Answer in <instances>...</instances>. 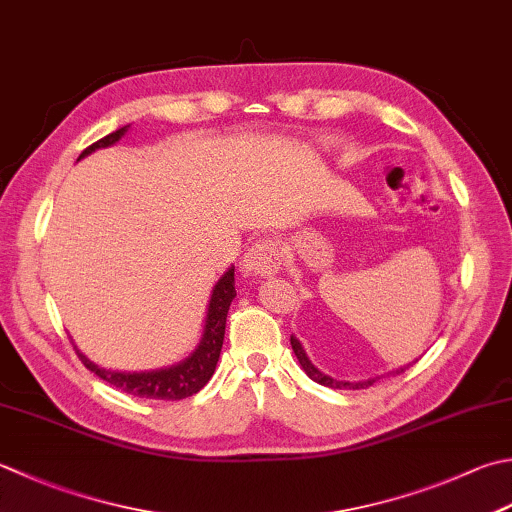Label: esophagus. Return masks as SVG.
Masks as SVG:
<instances>
[{
  "label": "esophagus",
  "instance_id": "34e87169",
  "mask_svg": "<svg viewBox=\"0 0 512 512\" xmlns=\"http://www.w3.org/2000/svg\"><path fill=\"white\" fill-rule=\"evenodd\" d=\"M279 264H282L279 246L273 239H259V242L246 250L242 262H239V268H242L244 275L250 277H268L277 273Z\"/></svg>",
  "mask_w": 512,
  "mask_h": 512
}]
</instances>
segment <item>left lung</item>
<instances>
[{
    "label": "left lung",
    "instance_id": "left-lung-1",
    "mask_svg": "<svg viewBox=\"0 0 512 512\" xmlns=\"http://www.w3.org/2000/svg\"><path fill=\"white\" fill-rule=\"evenodd\" d=\"M290 346H293V350H295V355H297V359H299V364H302V368H304V373L313 379V382H317V384H322V386H328V388H337V390H359V388H368V386H373L375 382H379V379L382 377H368V379H362V382H346V379H333L330 375H326V373H322V370H319L313 362H310L308 359V355H306V350H304V346L299 344V339L295 337V335H290ZM417 362V359H415ZM410 366V364H408ZM408 366H399V368H395V370H390V373H386V375H399V373H404V370L408 368Z\"/></svg>",
    "mask_w": 512,
    "mask_h": 512
}]
</instances>
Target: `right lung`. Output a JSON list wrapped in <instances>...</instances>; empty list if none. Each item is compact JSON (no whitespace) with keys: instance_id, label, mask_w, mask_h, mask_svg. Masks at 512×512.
I'll return each mask as SVG.
<instances>
[{"instance_id":"right-lung-1","label":"right lung","mask_w":512,"mask_h":512,"mask_svg":"<svg viewBox=\"0 0 512 512\" xmlns=\"http://www.w3.org/2000/svg\"><path fill=\"white\" fill-rule=\"evenodd\" d=\"M128 128L130 124L102 137L93 146H88L84 153L79 155V159L88 157L99 148H108L117 144L119 139L128 133ZM235 295H237L235 266H230L226 273L217 279V284L213 286V293H210L202 339H199V344L195 346L193 353L173 366L157 368V370H142V373H124V370H110L90 362L82 350H77V346H75V353L79 355V359H82L90 373H95L99 379H104V382H108L110 386H115L119 390H124L128 395L144 397V399H170V402L186 399L190 395L199 393L215 373L219 353H222V344H224L226 315Z\"/></svg>"}]
</instances>
